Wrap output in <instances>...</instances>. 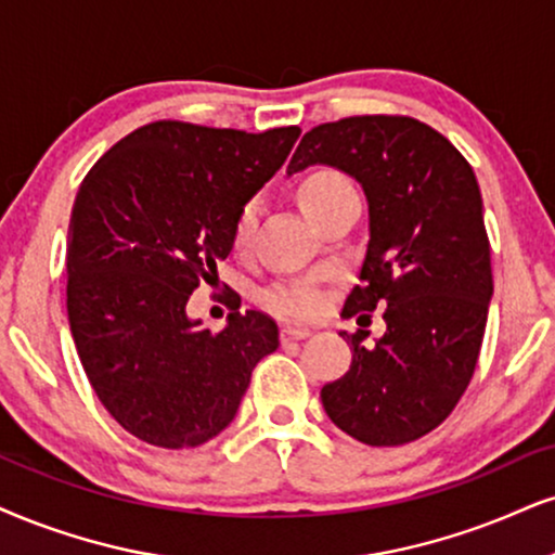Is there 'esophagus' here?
Wrapping results in <instances>:
<instances>
[{"label": "esophagus", "instance_id": "34e87169", "mask_svg": "<svg viewBox=\"0 0 555 555\" xmlns=\"http://www.w3.org/2000/svg\"><path fill=\"white\" fill-rule=\"evenodd\" d=\"M311 334L309 326H293V324H285L283 330H280V339L288 341V339H306Z\"/></svg>", "mask_w": 555, "mask_h": 555}]
</instances>
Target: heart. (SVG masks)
<instances>
[{"instance_id": "heart-1", "label": "heart", "mask_w": 555, "mask_h": 555, "mask_svg": "<svg viewBox=\"0 0 555 555\" xmlns=\"http://www.w3.org/2000/svg\"><path fill=\"white\" fill-rule=\"evenodd\" d=\"M352 184L345 175L334 172V169H317V172L306 175L298 184V201L304 205V210L311 218L319 214L324 205H330L337 197L352 193ZM259 205L257 201H246L234 218L231 225V246L236 251H244L251 242L257 225ZM264 306L272 309L280 317H293V319H306L313 317L321 309V293L313 285L293 283V285H275L264 293Z\"/></svg>"}]
</instances>
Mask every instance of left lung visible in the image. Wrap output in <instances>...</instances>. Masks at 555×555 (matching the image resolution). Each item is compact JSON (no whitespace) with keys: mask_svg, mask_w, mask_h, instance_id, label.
<instances>
[{"mask_svg":"<svg viewBox=\"0 0 555 555\" xmlns=\"http://www.w3.org/2000/svg\"><path fill=\"white\" fill-rule=\"evenodd\" d=\"M330 164L367 197L371 242L360 285L341 317L371 321L380 306L386 334L339 332L352 365L321 388L330 420L354 440L393 448L448 420L474 378L489 300L491 249L476 175L463 154L406 115H354L311 128L288 175Z\"/></svg>","mask_w":555,"mask_h":555,"instance_id":"1","label":"left lung"}]
</instances>
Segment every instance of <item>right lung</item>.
Wrapping results in <instances>:
<instances>
[{
  "instance_id": "obj_1",
  "label": "right lung",
  "mask_w": 555,
  "mask_h": 555,
  "mask_svg": "<svg viewBox=\"0 0 555 555\" xmlns=\"http://www.w3.org/2000/svg\"><path fill=\"white\" fill-rule=\"evenodd\" d=\"M298 126L246 133L156 120L89 169L66 246V311L102 406L156 448L214 440L236 416L251 371L280 345L262 311L234 306L223 332L188 317L218 278L238 208L283 167Z\"/></svg>"
}]
</instances>
